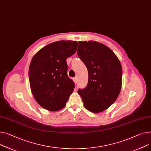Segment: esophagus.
Returning a JSON list of instances; mask_svg holds the SVG:
<instances>
[{
  "mask_svg": "<svg viewBox=\"0 0 151 151\" xmlns=\"http://www.w3.org/2000/svg\"><path fill=\"white\" fill-rule=\"evenodd\" d=\"M73 81H74L75 84H76V83H77V77H74V78H73Z\"/></svg>",
  "mask_w": 151,
  "mask_h": 151,
  "instance_id": "obj_1",
  "label": "esophagus"
}]
</instances>
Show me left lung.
I'll return each instance as SVG.
<instances>
[{
	"instance_id": "8db88e82",
	"label": "left lung",
	"mask_w": 151,
	"mask_h": 151,
	"mask_svg": "<svg viewBox=\"0 0 151 151\" xmlns=\"http://www.w3.org/2000/svg\"><path fill=\"white\" fill-rule=\"evenodd\" d=\"M79 58L88 72V83L78 93L84 107L94 113L107 110L116 100L122 86V67L114 53L94 41H79Z\"/></svg>"
}]
</instances>
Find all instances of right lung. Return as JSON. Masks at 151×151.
<instances>
[{"mask_svg": "<svg viewBox=\"0 0 151 151\" xmlns=\"http://www.w3.org/2000/svg\"><path fill=\"white\" fill-rule=\"evenodd\" d=\"M76 41L52 42L38 50L30 62L29 76L32 93L37 103L48 111L63 109L75 88L67 74L66 58L75 54Z\"/></svg>", "mask_w": 151, "mask_h": 151, "instance_id": "right-lung-1", "label": "right lung"}]
</instances>
